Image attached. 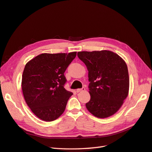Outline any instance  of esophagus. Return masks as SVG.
Here are the masks:
<instances>
[{
    "instance_id": "34e87169",
    "label": "esophagus",
    "mask_w": 152,
    "mask_h": 152,
    "mask_svg": "<svg viewBox=\"0 0 152 152\" xmlns=\"http://www.w3.org/2000/svg\"><path fill=\"white\" fill-rule=\"evenodd\" d=\"M85 87H82V89H77V90H76V92L77 93H80V92H81V91H85Z\"/></svg>"
}]
</instances>
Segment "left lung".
I'll return each mask as SVG.
<instances>
[{
	"instance_id": "left-lung-1",
	"label": "left lung",
	"mask_w": 152,
	"mask_h": 152,
	"mask_svg": "<svg viewBox=\"0 0 152 152\" xmlns=\"http://www.w3.org/2000/svg\"><path fill=\"white\" fill-rule=\"evenodd\" d=\"M88 70L90 101L88 111L98 118L113 115L121 108L129 94V77L126 62L107 50L78 52Z\"/></svg>"
}]
</instances>
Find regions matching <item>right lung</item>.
<instances>
[{
	"label": "right lung",
	"mask_w": 152,
	"mask_h": 152,
	"mask_svg": "<svg viewBox=\"0 0 152 152\" xmlns=\"http://www.w3.org/2000/svg\"><path fill=\"white\" fill-rule=\"evenodd\" d=\"M77 52L38 55L26 64L21 88L25 102L41 120L50 122L60 117L73 94L64 87V73Z\"/></svg>",
	"instance_id": "right-lung-1"
}]
</instances>
